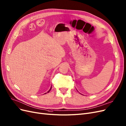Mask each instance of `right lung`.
<instances>
[{"instance_id":"add662e5","label":"right lung","mask_w":126,"mask_h":126,"mask_svg":"<svg viewBox=\"0 0 126 126\" xmlns=\"http://www.w3.org/2000/svg\"><path fill=\"white\" fill-rule=\"evenodd\" d=\"M51 87H50V89H49V91H48V92H47V93H48V92H49V91H50L51 90ZM46 93H45V94H46Z\"/></svg>"}]
</instances>
